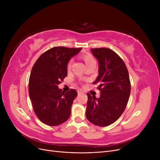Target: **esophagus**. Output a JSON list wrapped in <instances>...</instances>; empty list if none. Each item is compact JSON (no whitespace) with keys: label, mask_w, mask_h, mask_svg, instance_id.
<instances>
[{"label":"esophagus","mask_w":160,"mask_h":160,"mask_svg":"<svg viewBox=\"0 0 160 160\" xmlns=\"http://www.w3.org/2000/svg\"><path fill=\"white\" fill-rule=\"evenodd\" d=\"M77 93H78V94H81V93H83V91H81V90H78V91H77Z\"/></svg>","instance_id":"1"}]
</instances>
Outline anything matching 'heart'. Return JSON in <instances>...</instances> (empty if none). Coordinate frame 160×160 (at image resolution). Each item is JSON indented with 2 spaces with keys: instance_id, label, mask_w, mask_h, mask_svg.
Segmentation results:
<instances>
[{
  "instance_id": "b5f03b06",
  "label": "heart",
  "mask_w": 160,
  "mask_h": 160,
  "mask_svg": "<svg viewBox=\"0 0 160 160\" xmlns=\"http://www.w3.org/2000/svg\"><path fill=\"white\" fill-rule=\"evenodd\" d=\"M81 57H82V59H83V61H85V65L87 66H88L89 64H91V63H92V62H95L93 55H92L91 54H90V53H89V52L84 53V54H83V55H81ZM72 59H71L68 62V63H67V70H68V71H69L71 69V65H72Z\"/></svg>"
}]
</instances>
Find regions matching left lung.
I'll list each match as a JSON object with an SVG mask.
<instances>
[{
	"instance_id": "left-lung-1",
	"label": "left lung",
	"mask_w": 160,
	"mask_h": 160,
	"mask_svg": "<svg viewBox=\"0 0 160 160\" xmlns=\"http://www.w3.org/2000/svg\"><path fill=\"white\" fill-rule=\"evenodd\" d=\"M99 62V75L93 84L98 85L100 98L88 93L86 118L91 123L105 127L117 121L126 108L131 92L128 69L123 61L108 48L91 49Z\"/></svg>"
}]
</instances>
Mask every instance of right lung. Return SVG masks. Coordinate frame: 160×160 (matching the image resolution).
<instances>
[{"mask_svg":"<svg viewBox=\"0 0 160 160\" xmlns=\"http://www.w3.org/2000/svg\"><path fill=\"white\" fill-rule=\"evenodd\" d=\"M81 48L55 47L38 57L34 64L28 82V93L33 110L41 122L49 126L59 125L68 119L76 90L68 92L58 88L67 75V65Z\"/></svg>","mask_w":160,"mask_h":160,"instance_id":"obj_1","label":"right lung"}]
</instances>
